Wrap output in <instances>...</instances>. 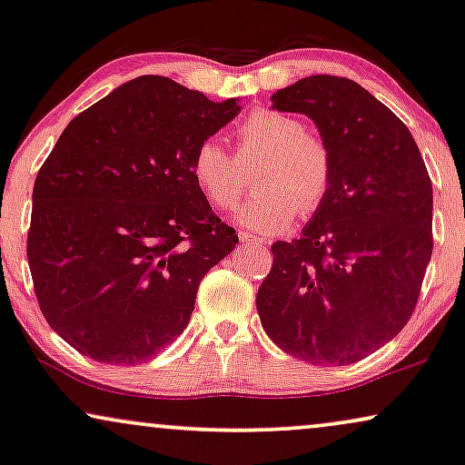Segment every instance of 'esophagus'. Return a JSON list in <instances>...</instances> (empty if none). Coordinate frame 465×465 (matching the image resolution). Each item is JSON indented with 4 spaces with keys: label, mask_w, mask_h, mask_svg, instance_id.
<instances>
[{
    "label": "esophagus",
    "mask_w": 465,
    "mask_h": 465,
    "mask_svg": "<svg viewBox=\"0 0 465 465\" xmlns=\"http://www.w3.org/2000/svg\"><path fill=\"white\" fill-rule=\"evenodd\" d=\"M238 238L242 240V242H246V244H263V240H262V238L251 236V233H246V232H240V233H238Z\"/></svg>",
    "instance_id": "34e87169"
}]
</instances>
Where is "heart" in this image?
Instances as JSON below:
<instances>
[{"label":"heart","instance_id":"heart-1","mask_svg":"<svg viewBox=\"0 0 465 465\" xmlns=\"http://www.w3.org/2000/svg\"><path fill=\"white\" fill-rule=\"evenodd\" d=\"M238 143L243 164L262 158L252 173L257 191L236 210L240 227L272 236L292 225L298 210L311 214L326 202L334 173L331 148L320 134L304 131L298 117L274 109L251 111L238 126ZM240 162L214 137L197 145L191 175L210 205H236L244 189Z\"/></svg>","mask_w":465,"mask_h":465}]
</instances>
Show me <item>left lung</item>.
Here are the masks:
<instances>
[{
	"mask_svg": "<svg viewBox=\"0 0 465 465\" xmlns=\"http://www.w3.org/2000/svg\"><path fill=\"white\" fill-rule=\"evenodd\" d=\"M272 109L313 120L332 186L302 236L272 244L257 292L263 331L311 364H350L408 324L431 260L433 191L412 133L356 81L304 76Z\"/></svg>",
	"mask_w": 465,
	"mask_h": 465,
	"instance_id": "8db88e82",
	"label": "left lung"
}]
</instances>
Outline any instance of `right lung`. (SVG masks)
I'll return each mask as SVG.
<instances>
[{"mask_svg": "<svg viewBox=\"0 0 465 465\" xmlns=\"http://www.w3.org/2000/svg\"><path fill=\"white\" fill-rule=\"evenodd\" d=\"M240 109L145 74L64 128L34 184L27 262L40 311L76 351L137 364L189 324L205 272L238 242L191 161Z\"/></svg>", "mask_w": 465, "mask_h": 465, "instance_id": "right-lung-1", "label": "right lung"}]
</instances>
